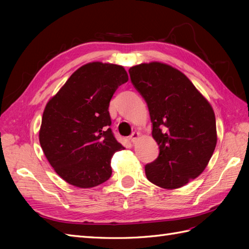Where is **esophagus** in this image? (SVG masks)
<instances>
[{
    "label": "esophagus",
    "mask_w": 249,
    "mask_h": 249,
    "mask_svg": "<svg viewBox=\"0 0 249 249\" xmlns=\"http://www.w3.org/2000/svg\"><path fill=\"white\" fill-rule=\"evenodd\" d=\"M139 136H140V134L139 133H137V131H134L133 134L130 135V137H129V140L133 142V143H135V142L138 140V138H139Z\"/></svg>",
    "instance_id": "34e87169"
}]
</instances>
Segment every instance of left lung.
Returning a JSON list of instances; mask_svg holds the SVG:
<instances>
[{
  "mask_svg": "<svg viewBox=\"0 0 249 249\" xmlns=\"http://www.w3.org/2000/svg\"><path fill=\"white\" fill-rule=\"evenodd\" d=\"M128 71L149 107L152 136L160 146L145 176L161 188L182 187L203 172L214 153L212 106L182 71L165 63H142Z\"/></svg>",
  "mask_w": 249,
  "mask_h": 249,
  "instance_id": "1",
  "label": "left lung"
}]
</instances>
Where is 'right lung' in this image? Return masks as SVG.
<instances>
[{"instance_id":"add662e5","label":"right lung","mask_w":249,"mask_h":249,"mask_svg":"<svg viewBox=\"0 0 249 249\" xmlns=\"http://www.w3.org/2000/svg\"><path fill=\"white\" fill-rule=\"evenodd\" d=\"M128 81L123 66L92 62L68 78L47 103L39 143L54 171L72 186L91 188L111 177V158L124 146L109 127V103Z\"/></svg>"}]
</instances>
